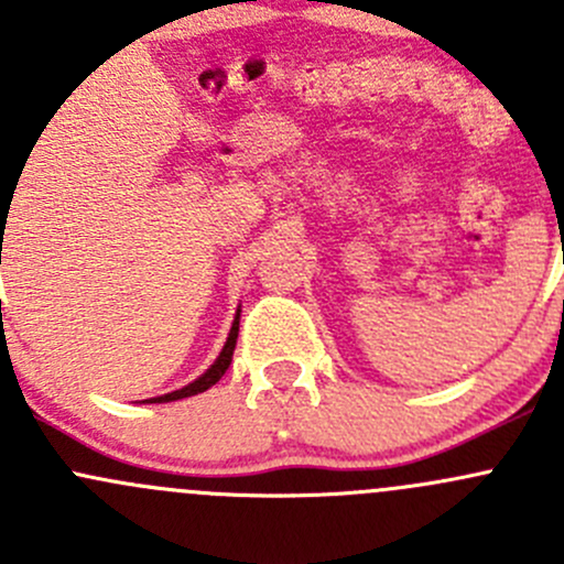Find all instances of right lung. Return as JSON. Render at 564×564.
<instances>
[{"mask_svg": "<svg viewBox=\"0 0 564 564\" xmlns=\"http://www.w3.org/2000/svg\"><path fill=\"white\" fill-rule=\"evenodd\" d=\"M237 335H240V308H237L235 314V322H231V329H229V338H226L224 349H220V355L215 357L213 366L207 368V371L202 373L198 379H193L191 384H185L182 390H174V392H166V395H158V398H150V401H141V403H169V401H180V398H191V395H198V392L209 390L215 382H220V377H224L226 371H229L231 366V355H235V346H237Z\"/></svg>", "mask_w": 564, "mask_h": 564, "instance_id": "add662e5", "label": "right lung"}]
</instances>
